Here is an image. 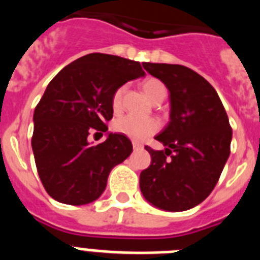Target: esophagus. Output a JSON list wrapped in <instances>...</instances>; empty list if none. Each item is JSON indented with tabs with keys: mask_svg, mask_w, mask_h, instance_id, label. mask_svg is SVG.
<instances>
[{
	"mask_svg": "<svg viewBox=\"0 0 260 260\" xmlns=\"http://www.w3.org/2000/svg\"><path fill=\"white\" fill-rule=\"evenodd\" d=\"M133 148L134 150H143V144L139 143V142H133Z\"/></svg>",
	"mask_w": 260,
	"mask_h": 260,
	"instance_id": "34e87169",
	"label": "esophagus"
}]
</instances>
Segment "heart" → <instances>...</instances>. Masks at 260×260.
Returning a JSON list of instances; mask_svg holds the SVG:
<instances>
[{"instance_id":"obj_1","label":"heart","mask_w":260,"mask_h":260,"mask_svg":"<svg viewBox=\"0 0 260 260\" xmlns=\"http://www.w3.org/2000/svg\"><path fill=\"white\" fill-rule=\"evenodd\" d=\"M142 88L147 98L152 103L162 102L167 98V88L160 80L155 79V78L144 80ZM123 92H125V86H119L112 95V108L114 112L121 109ZM158 127L160 125L155 118H139V117L130 116V114L119 117L113 123V128L117 133L126 135L134 141H144L150 135L155 134Z\"/></svg>"}]
</instances>
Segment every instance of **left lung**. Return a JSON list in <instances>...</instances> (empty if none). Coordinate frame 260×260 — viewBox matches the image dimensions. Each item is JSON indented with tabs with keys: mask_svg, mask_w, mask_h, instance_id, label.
Instances as JSON below:
<instances>
[{
	"mask_svg": "<svg viewBox=\"0 0 260 260\" xmlns=\"http://www.w3.org/2000/svg\"><path fill=\"white\" fill-rule=\"evenodd\" d=\"M143 68L169 89L171 114L155 137L167 147L165 152L146 147L151 165L141 173V191L160 210H190L211 194L228 160V116L215 88L191 69L151 62H144Z\"/></svg>",
	"mask_w": 260,
	"mask_h": 260,
	"instance_id": "8db88e82",
	"label": "left lung"
}]
</instances>
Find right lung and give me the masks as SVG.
<instances>
[{"label":"right lung","mask_w":260,"mask_h":260,"mask_svg":"<svg viewBox=\"0 0 260 260\" xmlns=\"http://www.w3.org/2000/svg\"><path fill=\"white\" fill-rule=\"evenodd\" d=\"M146 73L141 63L104 53H89L50 80L34 112L32 151L43 186L59 203L83 206L100 198L108 176L133 152L126 135L108 133L112 95ZM107 133L93 146L89 130Z\"/></svg>","instance_id":"add662e5"}]
</instances>
